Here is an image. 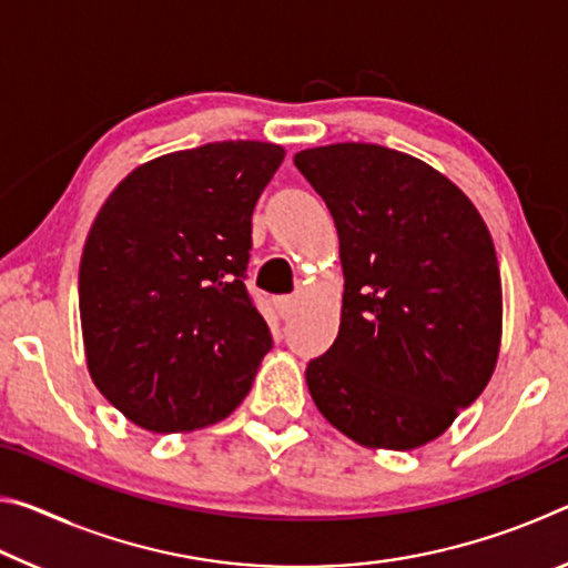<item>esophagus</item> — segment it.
<instances>
[{
	"label": "esophagus",
	"instance_id": "1",
	"mask_svg": "<svg viewBox=\"0 0 568 568\" xmlns=\"http://www.w3.org/2000/svg\"><path fill=\"white\" fill-rule=\"evenodd\" d=\"M293 307H295L293 297H287V295L275 297V311H277V315H281V318H287V315L293 313Z\"/></svg>",
	"mask_w": 568,
	"mask_h": 568
}]
</instances>
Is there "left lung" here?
Wrapping results in <instances>:
<instances>
[{"label": "left lung", "mask_w": 568, "mask_h": 568, "mask_svg": "<svg viewBox=\"0 0 568 568\" xmlns=\"http://www.w3.org/2000/svg\"><path fill=\"white\" fill-rule=\"evenodd\" d=\"M295 168L331 210L345 277L338 338L307 363V390L355 444L426 446L494 376L491 233L464 190L406 152L335 142L301 150Z\"/></svg>", "instance_id": "8db88e82"}]
</instances>
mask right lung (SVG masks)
I'll list each match as a JSON object with an SVG mask.
<instances>
[{
	"label": "right lung",
	"instance_id": "1",
	"mask_svg": "<svg viewBox=\"0 0 568 568\" xmlns=\"http://www.w3.org/2000/svg\"><path fill=\"white\" fill-rule=\"evenodd\" d=\"M285 150L225 140L142 162L84 240L80 321L98 390L134 426L185 434L247 396L271 331L245 291L253 210Z\"/></svg>",
	"mask_w": 568,
	"mask_h": 568
}]
</instances>
